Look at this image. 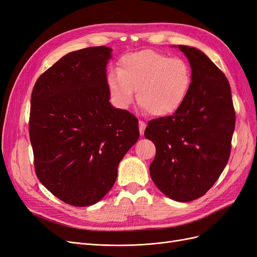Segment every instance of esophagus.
<instances>
[{"mask_svg":"<svg viewBox=\"0 0 257 257\" xmlns=\"http://www.w3.org/2000/svg\"><path fill=\"white\" fill-rule=\"evenodd\" d=\"M145 128H146V123L143 121H139V133L143 136L145 133Z\"/></svg>","mask_w":257,"mask_h":257,"instance_id":"esophagus-1","label":"esophagus"}]
</instances>
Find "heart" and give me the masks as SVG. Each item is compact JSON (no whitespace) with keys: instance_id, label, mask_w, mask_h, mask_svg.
<instances>
[{"instance_id":"b5f03b06","label":"heart","mask_w":257,"mask_h":257,"mask_svg":"<svg viewBox=\"0 0 257 257\" xmlns=\"http://www.w3.org/2000/svg\"><path fill=\"white\" fill-rule=\"evenodd\" d=\"M107 83L118 106L126 108L136 90L139 106L154 116H168L184 104L193 83V71L182 58L147 49L123 56L118 71L108 74Z\"/></svg>"}]
</instances>
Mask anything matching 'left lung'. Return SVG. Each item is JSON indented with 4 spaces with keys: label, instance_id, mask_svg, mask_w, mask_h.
I'll return each mask as SVG.
<instances>
[{
    "label": "left lung",
    "instance_id": "8db88e82",
    "mask_svg": "<svg viewBox=\"0 0 257 257\" xmlns=\"http://www.w3.org/2000/svg\"><path fill=\"white\" fill-rule=\"evenodd\" d=\"M178 48L193 71L189 95L176 113L148 123L145 137L157 147L150 165L154 184L186 203L205 195L226 166L236 119L229 82L219 67L197 48Z\"/></svg>",
    "mask_w": 257,
    "mask_h": 257
}]
</instances>
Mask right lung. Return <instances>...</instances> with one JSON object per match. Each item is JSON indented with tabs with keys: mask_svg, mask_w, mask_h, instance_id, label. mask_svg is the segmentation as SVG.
Returning <instances> with one entry per match:
<instances>
[{
	"mask_svg": "<svg viewBox=\"0 0 257 257\" xmlns=\"http://www.w3.org/2000/svg\"><path fill=\"white\" fill-rule=\"evenodd\" d=\"M112 49L67 53L37 79L30 141L42 184L64 203L85 207L109 192L139 137L138 120L110 102L106 66Z\"/></svg>",
	"mask_w": 257,
	"mask_h": 257,
	"instance_id": "add662e5",
	"label": "right lung"
}]
</instances>
